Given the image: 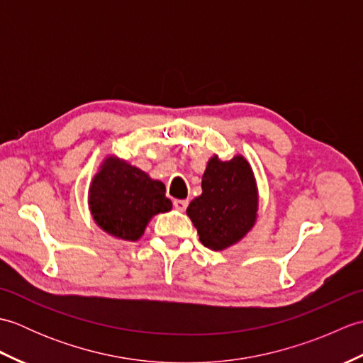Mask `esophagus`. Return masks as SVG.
<instances>
[{"instance_id":"1","label":"esophagus","mask_w":363,"mask_h":363,"mask_svg":"<svg viewBox=\"0 0 363 363\" xmlns=\"http://www.w3.org/2000/svg\"><path fill=\"white\" fill-rule=\"evenodd\" d=\"M173 206H174V209H176V211L184 212V211L187 209L189 201H187V199H174V201H173Z\"/></svg>"}]
</instances>
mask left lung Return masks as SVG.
<instances>
[{"mask_svg": "<svg viewBox=\"0 0 363 363\" xmlns=\"http://www.w3.org/2000/svg\"><path fill=\"white\" fill-rule=\"evenodd\" d=\"M203 194L187 207L199 242L225 250L248 233L256 221L257 190L251 167L242 156L229 162L212 157L203 174Z\"/></svg>", "mask_w": 363, "mask_h": 363, "instance_id": "8db88e82", "label": "left lung"}]
</instances>
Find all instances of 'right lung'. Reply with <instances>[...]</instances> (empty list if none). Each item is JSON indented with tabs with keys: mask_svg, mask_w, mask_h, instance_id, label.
<instances>
[{
	"mask_svg": "<svg viewBox=\"0 0 363 363\" xmlns=\"http://www.w3.org/2000/svg\"><path fill=\"white\" fill-rule=\"evenodd\" d=\"M90 209L96 225L121 240L135 242L152 215L168 212L165 186L118 159H107L90 187Z\"/></svg>",
	"mask_w": 363,
	"mask_h": 363,
	"instance_id": "1",
	"label": "right lung"
}]
</instances>
